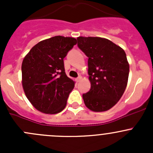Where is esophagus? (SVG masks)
Wrapping results in <instances>:
<instances>
[{"mask_svg": "<svg viewBox=\"0 0 153 153\" xmlns=\"http://www.w3.org/2000/svg\"><path fill=\"white\" fill-rule=\"evenodd\" d=\"M81 79H82V77H81V76H78V78H76V81H77V82H80Z\"/></svg>", "mask_w": 153, "mask_h": 153, "instance_id": "esophagus-1", "label": "esophagus"}]
</instances>
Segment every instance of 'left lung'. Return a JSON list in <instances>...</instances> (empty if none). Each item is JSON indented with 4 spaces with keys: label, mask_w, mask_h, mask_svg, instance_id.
Masks as SVG:
<instances>
[{
    "label": "left lung",
    "mask_w": 153,
    "mask_h": 153,
    "mask_svg": "<svg viewBox=\"0 0 153 153\" xmlns=\"http://www.w3.org/2000/svg\"><path fill=\"white\" fill-rule=\"evenodd\" d=\"M78 47L88 57L91 88L83 94L84 104L104 112L118 103L127 85L129 65L124 50L106 38L78 37Z\"/></svg>",
    "instance_id": "left-lung-1"
}]
</instances>
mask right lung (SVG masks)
Segmentation results:
<instances>
[{
    "instance_id": "add662e5",
    "label": "right lung",
    "mask_w": 153,
    "mask_h": 153,
    "mask_svg": "<svg viewBox=\"0 0 153 153\" xmlns=\"http://www.w3.org/2000/svg\"><path fill=\"white\" fill-rule=\"evenodd\" d=\"M76 44L74 38L52 37L34 46L23 60V88L40 112L56 114L67 105L75 82L66 75L64 58Z\"/></svg>"
}]
</instances>
